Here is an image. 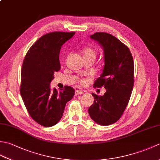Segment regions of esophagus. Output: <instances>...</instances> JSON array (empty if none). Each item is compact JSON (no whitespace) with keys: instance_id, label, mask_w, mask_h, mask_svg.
Here are the masks:
<instances>
[{"instance_id":"34e87169","label":"esophagus","mask_w":160,"mask_h":160,"mask_svg":"<svg viewBox=\"0 0 160 160\" xmlns=\"http://www.w3.org/2000/svg\"><path fill=\"white\" fill-rule=\"evenodd\" d=\"M82 93H84L83 91L82 90H80V89H78L75 91V94H76V96H78V95H80Z\"/></svg>"}]
</instances>
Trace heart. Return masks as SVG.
<instances>
[{"instance_id":"b5f03b06","label":"heart","mask_w":160,"mask_h":160,"mask_svg":"<svg viewBox=\"0 0 160 160\" xmlns=\"http://www.w3.org/2000/svg\"><path fill=\"white\" fill-rule=\"evenodd\" d=\"M83 53H84V57H93L96 58V52L93 49L91 48V47H87V48L84 49ZM79 82L81 84H85L87 82V80L80 79L79 80Z\"/></svg>"}]
</instances>
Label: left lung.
Returning a JSON list of instances; mask_svg holds the SVG:
<instances>
[{
	"label": "left lung",
	"instance_id": "8db88e82",
	"mask_svg": "<svg viewBox=\"0 0 160 160\" xmlns=\"http://www.w3.org/2000/svg\"><path fill=\"white\" fill-rule=\"evenodd\" d=\"M90 38L104 50V66L94 87H104V96L92 93L94 102L89 108L91 119L107 126L116 122L123 114L130 100L134 84V62L130 50L110 33L97 32Z\"/></svg>",
	"mask_w": 160,
	"mask_h": 160
}]
</instances>
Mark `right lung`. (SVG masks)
Masks as SVG:
<instances>
[{"mask_svg":"<svg viewBox=\"0 0 160 160\" xmlns=\"http://www.w3.org/2000/svg\"><path fill=\"white\" fill-rule=\"evenodd\" d=\"M75 32H51L37 40L27 53L21 71L20 92L30 116L45 127L56 124L62 117L66 104L75 90L64 87L52 91L50 83L54 73L60 69L59 53L63 44Z\"/></svg>","mask_w":160,"mask_h":160,"instance_id":"add662e5","label":"right lung"}]
</instances>
